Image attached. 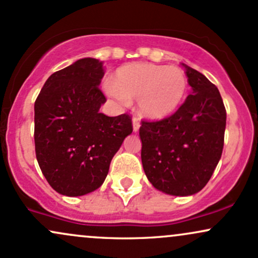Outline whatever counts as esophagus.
<instances>
[{
  "instance_id": "34e87169",
  "label": "esophagus",
  "mask_w": 258,
  "mask_h": 258,
  "mask_svg": "<svg viewBox=\"0 0 258 258\" xmlns=\"http://www.w3.org/2000/svg\"><path fill=\"white\" fill-rule=\"evenodd\" d=\"M132 123H133V131L137 132L139 130V127H141V122H139V119H137V117H133Z\"/></svg>"
}]
</instances>
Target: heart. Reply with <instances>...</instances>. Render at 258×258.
<instances>
[{
    "mask_svg": "<svg viewBox=\"0 0 258 258\" xmlns=\"http://www.w3.org/2000/svg\"><path fill=\"white\" fill-rule=\"evenodd\" d=\"M188 79L178 67L133 63L119 68L112 84H106L109 97L121 103L138 100V110L149 120H162L177 111L184 99Z\"/></svg>",
    "mask_w": 258,
    "mask_h": 258,
    "instance_id": "1",
    "label": "heart"
}]
</instances>
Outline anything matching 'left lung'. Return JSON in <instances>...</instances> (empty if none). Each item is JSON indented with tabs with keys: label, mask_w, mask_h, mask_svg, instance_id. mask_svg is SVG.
Returning <instances> with one entry per match:
<instances>
[{
	"label": "left lung",
	"mask_w": 258,
	"mask_h": 258,
	"mask_svg": "<svg viewBox=\"0 0 258 258\" xmlns=\"http://www.w3.org/2000/svg\"><path fill=\"white\" fill-rule=\"evenodd\" d=\"M191 94L171 116L142 121V164L152 184L170 195H191L207 184L220 161L227 112L220 91L186 67Z\"/></svg>",
	"instance_id": "8db88e82"
}]
</instances>
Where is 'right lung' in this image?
<instances>
[{
  "label": "right lung",
  "instance_id": "right-lung-1",
  "mask_svg": "<svg viewBox=\"0 0 258 258\" xmlns=\"http://www.w3.org/2000/svg\"><path fill=\"white\" fill-rule=\"evenodd\" d=\"M98 59L84 58L55 72L35 102V153L44 178L59 194L80 197L98 189L112 156L133 131L128 114L106 116Z\"/></svg>",
  "mask_w": 258,
  "mask_h": 258
}]
</instances>
